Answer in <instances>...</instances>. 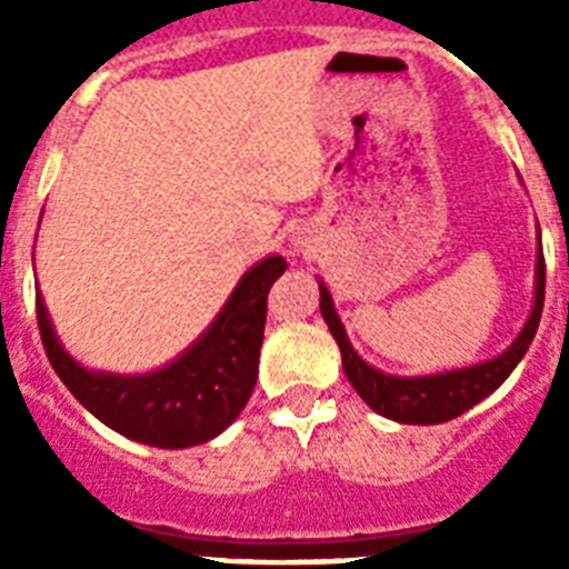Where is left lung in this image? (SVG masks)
<instances>
[{
    "instance_id": "obj_1",
    "label": "left lung",
    "mask_w": 569,
    "mask_h": 569,
    "mask_svg": "<svg viewBox=\"0 0 569 569\" xmlns=\"http://www.w3.org/2000/svg\"><path fill=\"white\" fill-rule=\"evenodd\" d=\"M540 232V227H538ZM321 289V316L328 321L330 333L337 339L339 351H342V369L357 396L363 398L366 405L372 407L375 413L387 416L392 422L401 425H440L449 422L455 416L467 413L469 407L485 401L490 392L502 387L508 375L517 369L526 351H529L531 339L538 333L540 312H543V289H547V266H543V248L538 241V266H535V303L522 330L517 333L511 346L505 348L502 355L485 363L463 366V369H451V372L437 375H387L369 366L363 357L357 355L355 346L348 342L346 325L339 321L333 310V298H330L328 286L319 280Z\"/></svg>"
}]
</instances>
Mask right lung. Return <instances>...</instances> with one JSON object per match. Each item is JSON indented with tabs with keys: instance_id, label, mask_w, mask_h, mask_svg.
I'll return each instance as SVG.
<instances>
[{
	"instance_id": "obj_1",
	"label": "right lung",
	"mask_w": 569,
	"mask_h": 569,
	"mask_svg": "<svg viewBox=\"0 0 569 569\" xmlns=\"http://www.w3.org/2000/svg\"><path fill=\"white\" fill-rule=\"evenodd\" d=\"M283 271L286 259L277 253L248 268L212 325L156 372L114 375L76 363L58 342L38 292L40 339L76 401L111 431L156 449H189L230 428L248 405L259 372L268 289Z\"/></svg>"
}]
</instances>
